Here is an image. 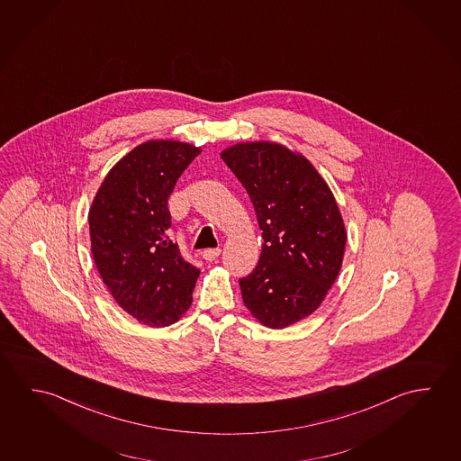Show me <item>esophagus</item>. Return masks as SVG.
I'll return each instance as SVG.
<instances>
[{
  "label": "esophagus",
  "mask_w": 461,
  "mask_h": 461,
  "mask_svg": "<svg viewBox=\"0 0 461 461\" xmlns=\"http://www.w3.org/2000/svg\"><path fill=\"white\" fill-rule=\"evenodd\" d=\"M202 255H203L206 261H214V259L221 255V250H219V249H208V250H204Z\"/></svg>",
  "instance_id": "obj_1"
}]
</instances>
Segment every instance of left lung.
Listing matches in <instances>:
<instances>
[{"mask_svg": "<svg viewBox=\"0 0 461 461\" xmlns=\"http://www.w3.org/2000/svg\"><path fill=\"white\" fill-rule=\"evenodd\" d=\"M221 157L250 196L265 242L239 281L243 303L267 328H287L320 306L340 271L347 234L336 198L308 159L282 145L239 143Z\"/></svg>", "mask_w": 461, "mask_h": 461, "instance_id": "obj_1", "label": "left lung"}]
</instances>
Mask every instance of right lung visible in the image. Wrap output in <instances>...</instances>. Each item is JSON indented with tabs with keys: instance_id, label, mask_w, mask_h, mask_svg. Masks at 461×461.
<instances>
[{
	"instance_id": "obj_1",
	"label": "right lung",
	"mask_w": 461,
	"mask_h": 461,
	"mask_svg": "<svg viewBox=\"0 0 461 461\" xmlns=\"http://www.w3.org/2000/svg\"><path fill=\"white\" fill-rule=\"evenodd\" d=\"M202 149L171 140L141 143L111 169L88 212L95 265L119 306L151 328L179 320L200 269L169 239L167 200Z\"/></svg>"
}]
</instances>
